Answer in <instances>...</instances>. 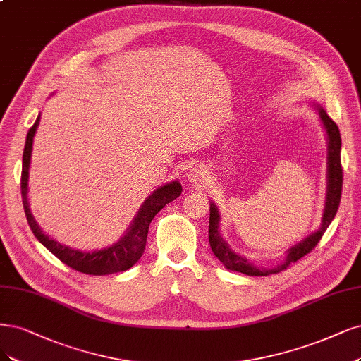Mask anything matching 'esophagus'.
I'll return each mask as SVG.
<instances>
[{
    "label": "esophagus",
    "instance_id": "1",
    "mask_svg": "<svg viewBox=\"0 0 361 361\" xmlns=\"http://www.w3.org/2000/svg\"><path fill=\"white\" fill-rule=\"evenodd\" d=\"M204 176H206V169L202 167V166H197V167L191 169L190 173H188V179H190L191 182L202 180V179H204Z\"/></svg>",
    "mask_w": 361,
    "mask_h": 361
}]
</instances>
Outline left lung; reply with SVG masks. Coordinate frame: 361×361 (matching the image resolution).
I'll use <instances>...</instances> for the list:
<instances>
[{
  "instance_id": "left-lung-1",
  "label": "left lung",
  "mask_w": 361,
  "mask_h": 361,
  "mask_svg": "<svg viewBox=\"0 0 361 361\" xmlns=\"http://www.w3.org/2000/svg\"><path fill=\"white\" fill-rule=\"evenodd\" d=\"M319 114V119L324 126V130L327 133V140H329V166H327V197H326V207H324V215H322L321 221V227L309 234L305 240L300 243H297L291 246L287 251V257H285V261L275 267V269H259L250 263L245 257L235 254L228 243L221 238L219 234V212L218 207L210 203V218H209V243L215 257L221 261V263L226 266L228 270H234L243 273V275L247 276H267L271 275V273H279L281 270L287 269L291 263H295L297 259H300L306 254H309L314 247L318 245L321 240L322 234L326 233L327 227L330 226V222L333 218L336 216V212L339 209L341 203V195H342V164H341V133L334 121L330 119V116L326 114V110L321 106H315Z\"/></svg>"
}]
</instances>
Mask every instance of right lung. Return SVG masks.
<instances>
[{"label":"right lung","instance_id":"1","mask_svg":"<svg viewBox=\"0 0 361 361\" xmlns=\"http://www.w3.org/2000/svg\"><path fill=\"white\" fill-rule=\"evenodd\" d=\"M40 122V115L37 116L34 126L30 128L27 134V142H25L23 149V158H22V176H20V191H22V203L25 216L30 224V227L43 246H46L56 258H59L62 263L68 267L78 270L80 273L94 276H103L110 275V273H118L128 270L133 267L145 252L149 224L155 218V215L163 209L166 204L178 198L182 192V186L178 180H173L164 186H159L151 195H149L142 207L139 209L137 215H135L133 224L130 226L128 231L123 238L111 245L104 247L102 251L94 252H82L78 250H71V247L61 245L56 240H52L47 234L42 231L39 224L35 222L30 204H28V176H30V164H31V152H32V142L34 134L37 131Z\"/></svg>","mask_w":361,"mask_h":361}]
</instances>
